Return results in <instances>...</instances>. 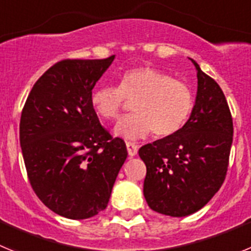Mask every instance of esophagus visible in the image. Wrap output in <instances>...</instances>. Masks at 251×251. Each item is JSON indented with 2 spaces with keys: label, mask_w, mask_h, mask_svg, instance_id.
Instances as JSON below:
<instances>
[{
  "label": "esophagus",
  "mask_w": 251,
  "mask_h": 251,
  "mask_svg": "<svg viewBox=\"0 0 251 251\" xmlns=\"http://www.w3.org/2000/svg\"><path fill=\"white\" fill-rule=\"evenodd\" d=\"M126 146H127L128 154H129L130 157L136 156L137 152H138V146H137L136 143H133V142H127V143H126Z\"/></svg>",
  "instance_id": "34e87169"
}]
</instances>
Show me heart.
I'll list each match as a JSON object with an SVG mask.
<instances>
[{
	"label": "heart",
	"mask_w": 251,
	"mask_h": 251,
	"mask_svg": "<svg viewBox=\"0 0 251 251\" xmlns=\"http://www.w3.org/2000/svg\"><path fill=\"white\" fill-rule=\"evenodd\" d=\"M93 109L103 121H115L128 101H134V114L115 126V134L128 141L151 132L158 138L176 134L191 118L195 95L185 81L152 66H139L124 73L118 86H100L92 94Z\"/></svg>",
	"instance_id": "1"
}]
</instances>
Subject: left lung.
<instances>
[{"label": "left lung", "mask_w": 251, "mask_h": 251, "mask_svg": "<svg viewBox=\"0 0 251 251\" xmlns=\"http://www.w3.org/2000/svg\"><path fill=\"white\" fill-rule=\"evenodd\" d=\"M197 70L191 118L176 134L142 146L146 163L143 194L153 211L174 217L202 208L225 181L232 145V117L219 84Z\"/></svg>", "instance_id": "8db88e82"}]
</instances>
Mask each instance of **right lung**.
Segmentation results:
<instances>
[{
    "instance_id": "1",
    "label": "right lung",
    "mask_w": 251,
    "mask_h": 251,
    "mask_svg": "<svg viewBox=\"0 0 251 251\" xmlns=\"http://www.w3.org/2000/svg\"><path fill=\"white\" fill-rule=\"evenodd\" d=\"M106 59H65L34 84L20 119V145L30 185L60 216L83 220L103 211L127 158L122 138L101 127L92 90Z\"/></svg>"
}]
</instances>
